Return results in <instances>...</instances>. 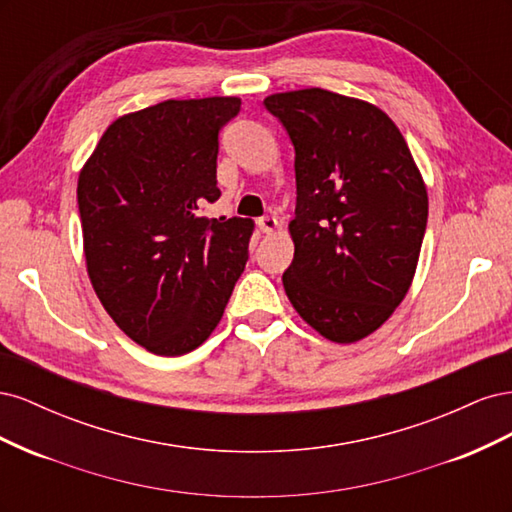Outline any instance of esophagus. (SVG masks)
I'll list each match as a JSON object with an SVG mask.
<instances>
[{"label":"esophagus","instance_id":"obj_1","mask_svg":"<svg viewBox=\"0 0 512 512\" xmlns=\"http://www.w3.org/2000/svg\"><path fill=\"white\" fill-rule=\"evenodd\" d=\"M258 228L269 235V232H275L277 228H280V222H277L273 215H265V218L258 220Z\"/></svg>","mask_w":512,"mask_h":512}]
</instances>
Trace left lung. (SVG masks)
<instances>
[{
	"label": "left lung",
	"mask_w": 512,
	"mask_h": 512,
	"mask_svg": "<svg viewBox=\"0 0 512 512\" xmlns=\"http://www.w3.org/2000/svg\"><path fill=\"white\" fill-rule=\"evenodd\" d=\"M294 145V258L284 290L322 337L354 344L404 301L427 228V188L391 117L312 87L265 98Z\"/></svg>",
	"instance_id": "8db88e82"
}]
</instances>
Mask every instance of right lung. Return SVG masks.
Returning a JSON list of instances; mask_svg holds the SVG:
<instances>
[{
    "label": "right lung",
    "instance_id": "right-lung-1",
    "mask_svg": "<svg viewBox=\"0 0 512 512\" xmlns=\"http://www.w3.org/2000/svg\"><path fill=\"white\" fill-rule=\"evenodd\" d=\"M239 98L166 100L115 119L79 175L87 273L138 346L192 352L218 327L247 262L254 222L209 220L220 198L218 134Z\"/></svg>",
    "mask_w": 512,
    "mask_h": 512
}]
</instances>
